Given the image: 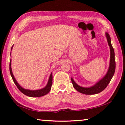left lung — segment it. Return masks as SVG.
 Returning a JSON list of instances; mask_svg holds the SVG:
<instances>
[{
    "label": "left lung",
    "mask_w": 125,
    "mask_h": 125,
    "mask_svg": "<svg viewBox=\"0 0 125 125\" xmlns=\"http://www.w3.org/2000/svg\"><path fill=\"white\" fill-rule=\"evenodd\" d=\"M106 37L107 39V42L110 48L111 51V59L109 67L107 74L101 80H100L93 86L90 87H83L80 86L74 81L72 78H71V81L74 88L78 92L86 95H93L99 93L104 90L108 86V83H110L112 78L114 75L115 69H116V62L115 59V52L112 45L111 44V38L108 33H105Z\"/></svg>",
    "instance_id": "1"
}]
</instances>
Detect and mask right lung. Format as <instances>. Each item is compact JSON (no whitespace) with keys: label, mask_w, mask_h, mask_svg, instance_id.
<instances>
[{"label":"right lung","mask_w":125,"mask_h":125,"mask_svg":"<svg viewBox=\"0 0 125 125\" xmlns=\"http://www.w3.org/2000/svg\"><path fill=\"white\" fill-rule=\"evenodd\" d=\"M13 46H12V49ZM11 60L10 61V63H9V71H10V75L12 76V78L13 80L14 83L16 85L17 87V88L19 89L20 91L22 92L23 94H24L26 95L30 96V97H40V96H44L45 95L47 94L48 93L50 92L51 90L52 85V83H53V76H52V73L51 74V76H50V77L49 79V81H48V83L46 85V86L44 87V88L40 89V90H27V89H25L20 86V85L17 83V82L16 81V79H14V77L13 74L12 73V68H11Z\"/></svg>","instance_id":"1"}]
</instances>
